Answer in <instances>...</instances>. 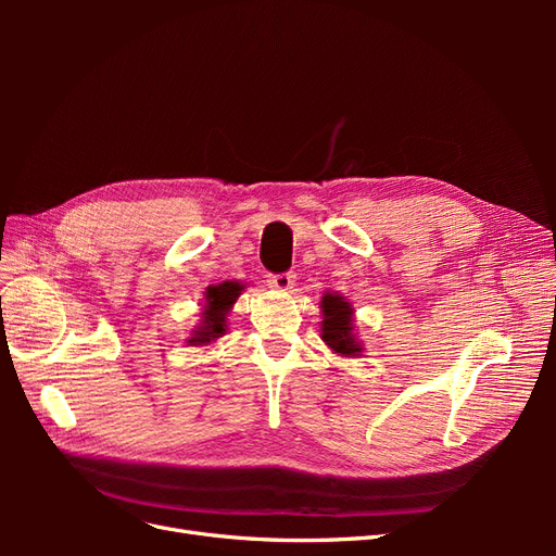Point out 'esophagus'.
<instances>
[{
    "label": "esophagus",
    "instance_id": "esophagus-1",
    "mask_svg": "<svg viewBox=\"0 0 556 556\" xmlns=\"http://www.w3.org/2000/svg\"><path fill=\"white\" fill-rule=\"evenodd\" d=\"M268 285H271L276 292H292L294 276L292 274H278V276L268 278Z\"/></svg>",
    "mask_w": 556,
    "mask_h": 556
}]
</instances>
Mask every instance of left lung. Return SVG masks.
Listing matches in <instances>:
<instances>
[{
	"label": "left lung",
	"mask_w": 556,
	"mask_h": 556,
	"mask_svg": "<svg viewBox=\"0 0 556 556\" xmlns=\"http://www.w3.org/2000/svg\"><path fill=\"white\" fill-rule=\"evenodd\" d=\"M319 339L341 357H362L364 345L355 331V308H352L350 299L339 292H325L319 301Z\"/></svg>",
	"instance_id": "8db88e82"
}]
</instances>
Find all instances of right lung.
Listing matches in <instances>:
<instances>
[{
	"label": "right lung",
	"instance_id": "obj_1",
	"mask_svg": "<svg viewBox=\"0 0 556 556\" xmlns=\"http://www.w3.org/2000/svg\"><path fill=\"white\" fill-rule=\"evenodd\" d=\"M245 290V282L225 280L220 285H208L201 304L199 325L188 336V345H211L227 333V315Z\"/></svg>",
	"mask_w": 556,
	"mask_h": 556
}]
</instances>
